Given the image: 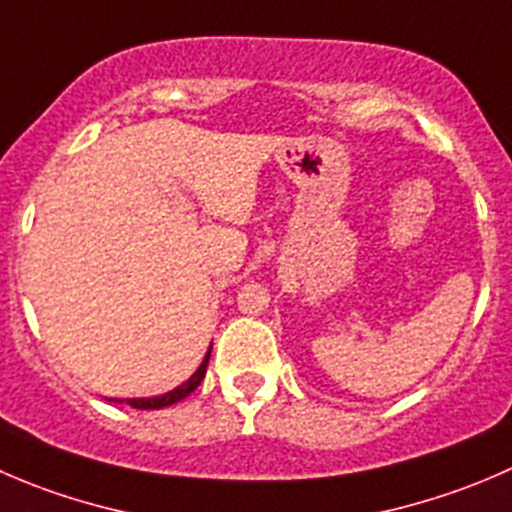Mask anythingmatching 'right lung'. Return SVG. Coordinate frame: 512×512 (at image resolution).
Segmentation results:
<instances>
[{"label": "right lung", "mask_w": 512, "mask_h": 512, "mask_svg": "<svg viewBox=\"0 0 512 512\" xmlns=\"http://www.w3.org/2000/svg\"><path fill=\"white\" fill-rule=\"evenodd\" d=\"M210 352H212V347H210V350H207L205 360H202V365L197 367V372H195V375H192L190 380L185 382V385H180V388H175V390H172V393H167V395H160V398H132V400H114V403H127V405H130V408H137V410H160V408H167V405H175V403H180V400H185L187 395H190V393H195V390H197V385H200V382H202V377H205V372H207V362H210Z\"/></svg>", "instance_id": "add662e5"}]
</instances>
